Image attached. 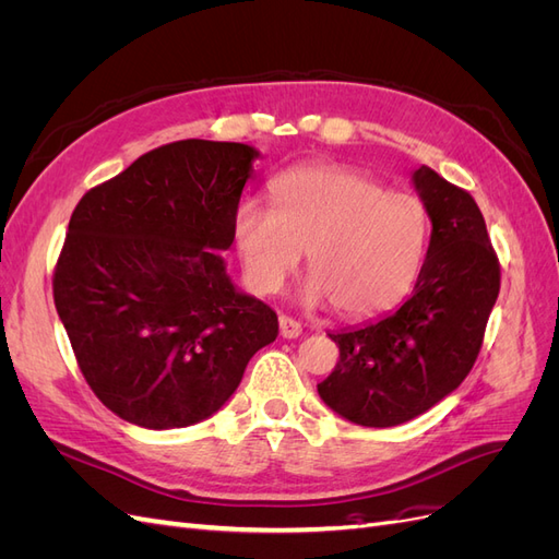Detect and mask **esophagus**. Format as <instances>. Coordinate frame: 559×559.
Here are the masks:
<instances>
[{
	"mask_svg": "<svg viewBox=\"0 0 559 559\" xmlns=\"http://www.w3.org/2000/svg\"><path fill=\"white\" fill-rule=\"evenodd\" d=\"M300 333H302V326L298 324L296 319L286 317V314L280 317V335H282V337H289V341H292V337H298Z\"/></svg>",
	"mask_w": 559,
	"mask_h": 559,
	"instance_id": "obj_1",
	"label": "esophagus"
}]
</instances>
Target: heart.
I'll return each instance as SVG.
<instances>
[{
    "mask_svg": "<svg viewBox=\"0 0 559 559\" xmlns=\"http://www.w3.org/2000/svg\"><path fill=\"white\" fill-rule=\"evenodd\" d=\"M270 191L273 207L245 198L233 214V242L253 292L277 294L306 249L308 306L333 300L341 314L366 319L408 294L427 245L417 198L333 163L294 167Z\"/></svg>",
    "mask_w": 559,
    "mask_h": 559,
    "instance_id": "heart-1",
    "label": "heart"
}]
</instances>
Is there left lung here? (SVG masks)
I'll return each mask as SVG.
<instances>
[{
	"label": "left lung",
	"mask_w": 559,
	"mask_h": 559,
	"mask_svg": "<svg viewBox=\"0 0 559 559\" xmlns=\"http://www.w3.org/2000/svg\"><path fill=\"white\" fill-rule=\"evenodd\" d=\"M413 186L431 218L427 259L403 306L364 326L329 333L341 349L317 392L361 427H396L452 394L478 359L499 296V261L466 191L421 165Z\"/></svg>",
	"instance_id": "8db88e82"
}]
</instances>
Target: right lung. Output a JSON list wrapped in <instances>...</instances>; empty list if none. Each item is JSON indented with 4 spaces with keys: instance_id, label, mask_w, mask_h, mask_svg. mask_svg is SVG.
I'll return each instance as SVG.
<instances>
[{
    "instance_id": "1",
    "label": "right lung",
    "mask_w": 559,
    "mask_h": 559,
    "mask_svg": "<svg viewBox=\"0 0 559 559\" xmlns=\"http://www.w3.org/2000/svg\"><path fill=\"white\" fill-rule=\"evenodd\" d=\"M259 156L249 144L181 140L79 200L56 310L95 396L130 425L212 417L277 337V314L233 284L222 257Z\"/></svg>"
}]
</instances>
